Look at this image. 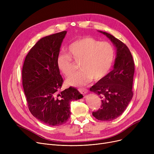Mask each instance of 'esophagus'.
I'll return each mask as SVG.
<instances>
[{"mask_svg": "<svg viewBox=\"0 0 154 154\" xmlns=\"http://www.w3.org/2000/svg\"><path fill=\"white\" fill-rule=\"evenodd\" d=\"M79 91L82 94H85L88 92V90L86 89V88H79Z\"/></svg>", "mask_w": 154, "mask_h": 154, "instance_id": "1", "label": "esophagus"}]
</instances>
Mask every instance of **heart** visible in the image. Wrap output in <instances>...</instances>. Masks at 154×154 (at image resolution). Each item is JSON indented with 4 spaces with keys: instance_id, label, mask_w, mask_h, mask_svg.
Segmentation results:
<instances>
[{
    "instance_id": "1",
    "label": "heart",
    "mask_w": 154,
    "mask_h": 154,
    "mask_svg": "<svg viewBox=\"0 0 154 154\" xmlns=\"http://www.w3.org/2000/svg\"><path fill=\"white\" fill-rule=\"evenodd\" d=\"M69 53L60 52L57 58L59 70L69 76L76 69L73 61L80 63V72L67 78L66 82L73 86L86 85L94 79L99 80L107 75L114 60V49L107 42H100L87 37L70 44ZM74 59L73 61L72 59Z\"/></svg>"
}]
</instances>
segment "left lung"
<instances>
[{
    "instance_id": "8db88e82",
    "label": "left lung",
    "mask_w": 154,
    "mask_h": 154,
    "mask_svg": "<svg viewBox=\"0 0 154 154\" xmlns=\"http://www.w3.org/2000/svg\"><path fill=\"white\" fill-rule=\"evenodd\" d=\"M99 32L115 45L116 58L114 69L90 88L102 99L100 109L92 115L99 120L110 121L122 114L132 99L134 62L125 44L106 32Z\"/></svg>"
}]
</instances>
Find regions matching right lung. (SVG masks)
I'll return each instance as SVG.
<instances>
[{
	"mask_svg": "<svg viewBox=\"0 0 154 154\" xmlns=\"http://www.w3.org/2000/svg\"><path fill=\"white\" fill-rule=\"evenodd\" d=\"M67 31L40 39L24 60L22 85L31 114L49 125H60L70 118V103L82 99L75 88L60 91L63 82L57 63Z\"/></svg>",
	"mask_w": 154,
	"mask_h": 154,
	"instance_id": "add662e5",
	"label": "right lung"
}]
</instances>
